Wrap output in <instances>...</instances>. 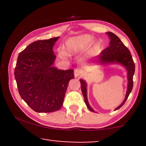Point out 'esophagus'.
Returning <instances> with one entry per match:
<instances>
[{"label":"esophagus","mask_w":146,"mask_h":146,"mask_svg":"<svg viewBox=\"0 0 146 146\" xmlns=\"http://www.w3.org/2000/svg\"><path fill=\"white\" fill-rule=\"evenodd\" d=\"M83 74V71L81 69H76L74 70V76L76 78H79Z\"/></svg>","instance_id":"obj_1"}]
</instances>
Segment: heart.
<instances>
[{
    "instance_id": "1",
    "label": "heart",
    "mask_w": 146,
    "mask_h": 146,
    "mask_svg": "<svg viewBox=\"0 0 146 146\" xmlns=\"http://www.w3.org/2000/svg\"><path fill=\"white\" fill-rule=\"evenodd\" d=\"M93 37L85 35L78 36L72 37L68 39L64 45V50L67 54H75L84 50L93 41ZM99 48V44L96 42L94 43L89 50V54H94Z\"/></svg>"
}]
</instances>
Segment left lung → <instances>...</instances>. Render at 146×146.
Wrapping results in <instances>:
<instances>
[{
	"label": "left lung",
	"instance_id": "1",
	"mask_svg": "<svg viewBox=\"0 0 146 146\" xmlns=\"http://www.w3.org/2000/svg\"><path fill=\"white\" fill-rule=\"evenodd\" d=\"M106 34L108 35L110 39V46L101 52L100 55H99L97 58L98 60L96 61V62H100L102 64H107L111 63L120 64L126 68L127 72V89L126 95H125V99L123 101V102L115 109V110H117L124 104L129 94L132 90L133 85V76L135 72V64L133 62L130 52H129L128 48L123 44L122 42L120 40V39L111 32H108ZM80 81L81 89L86 104L90 110L94 111L90 106L88 101L86 82L82 79L80 80Z\"/></svg>",
	"mask_w": 146,
	"mask_h": 146
}]
</instances>
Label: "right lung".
<instances>
[{"label":"right lung","instance_id":"obj_1","mask_svg":"<svg viewBox=\"0 0 146 146\" xmlns=\"http://www.w3.org/2000/svg\"><path fill=\"white\" fill-rule=\"evenodd\" d=\"M59 37L37 40L19 53L15 77L22 99L40 113L61 108L74 70H58L52 66L56 55L53 46Z\"/></svg>","mask_w":146,"mask_h":146}]
</instances>
